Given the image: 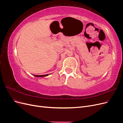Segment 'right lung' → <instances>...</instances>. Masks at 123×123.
Listing matches in <instances>:
<instances>
[{"mask_svg":"<svg viewBox=\"0 0 123 123\" xmlns=\"http://www.w3.org/2000/svg\"><path fill=\"white\" fill-rule=\"evenodd\" d=\"M49 74H45V75H34V74H33V75L35 77H44V76H47L49 75Z\"/></svg>","mask_w":123,"mask_h":123,"instance_id":"obj_1","label":"right lung"}]
</instances>
